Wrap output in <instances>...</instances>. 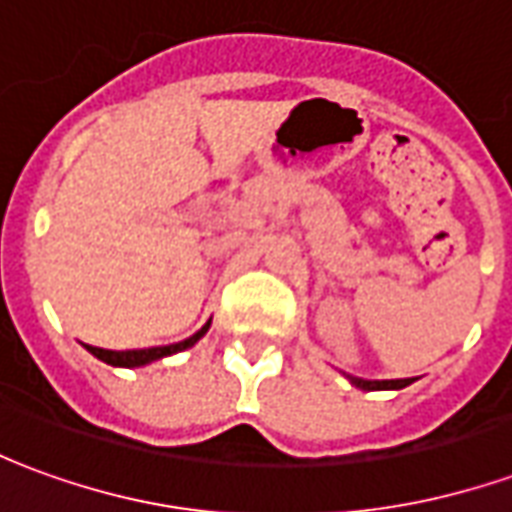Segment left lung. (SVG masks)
I'll return each instance as SVG.
<instances>
[{
	"label": "left lung",
	"instance_id": "8db88e82",
	"mask_svg": "<svg viewBox=\"0 0 512 512\" xmlns=\"http://www.w3.org/2000/svg\"><path fill=\"white\" fill-rule=\"evenodd\" d=\"M351 378V384L359 386V389H367V392H373V389H403V386L411 384V378H392V381H365V378Z\"/></svg>",
	"mask_w": 512,
	"mask_h": 512
}]
</instances>
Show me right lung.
Here are the masks:
<instances>
[{
  "label": "right lung",
  "mask_w": 512,
  "mask_h": 512,
  "mask_svg": "<svg viewBox=\"0 0 512 512\" xmlns=\"http://www.w3.org/2000/svg\"><path fill=\"white\" fill-rule=\"evenodd\" d=\"M208 326L211 321L202 326L200 332L191 334L189 340H183V343H172V345H158V348H139V351H106V348H95V345H87L90 348V354L98 356L101 362L112 367H142L150 365V362H156V359H164V356L178 354V351H186L191 345L200 340L202 334L208 332Z\"/></svg>",
  "instance_id": "1"
}]
</instances>
